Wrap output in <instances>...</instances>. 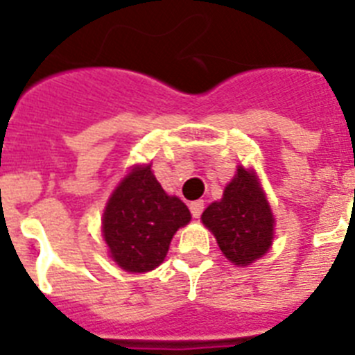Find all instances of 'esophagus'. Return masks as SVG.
<instances>
[{"instance_id": "esophagus-1", "label": "esophagus", "mask_w": 355, "mask_h": 355, "mask_svg": "<svg viewBox=\"0 0 355 355\" xmlns=\"http://www.w3.org/2000/svg\"><path fill=\"white\" fill-rule=\"evenodd\" d=\"M190 211H192L193 218H199L202 211H205V200H193V202H190Z\"/></svg>"}]
</instances>
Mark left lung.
<instances>
[{
	"mask_svg": "<svg viewBox=\"0 0 355 355\" xmlns=\"http://www.w3.org/2000/svg\"><path fill=\"white\" fill-rule=\"evenodd\" d=\"M200 218L234 265H249L270 249L274 216L254 172L243 167H238L220 202L209 205Z\"/></svg>",
	"mask_w": 355,
	"mask_h": 355,
	"instance_id": "1",
	"label": "left lung"
}]
</instances>
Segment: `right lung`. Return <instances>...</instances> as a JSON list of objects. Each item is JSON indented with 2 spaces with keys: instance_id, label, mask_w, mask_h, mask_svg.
<instances>
[{
  "instance_id": "obj_1",
  "label": "right lung",
  "mask_w": 355,
  "mask_h": 355,
  "mask_svg": "<svg viewBox=\"0 0 355 355\" xmlns=\"http://www.w3.org/2000/svg\"><path fill=\"white\" fill-rule=\"evenodd\" d=\"M188 222L183 200L167 196L147 165L133 168L110 197L103 234L115 263L140 274L165 259L174 233Z\"/></svg>"
}]
</instances>
